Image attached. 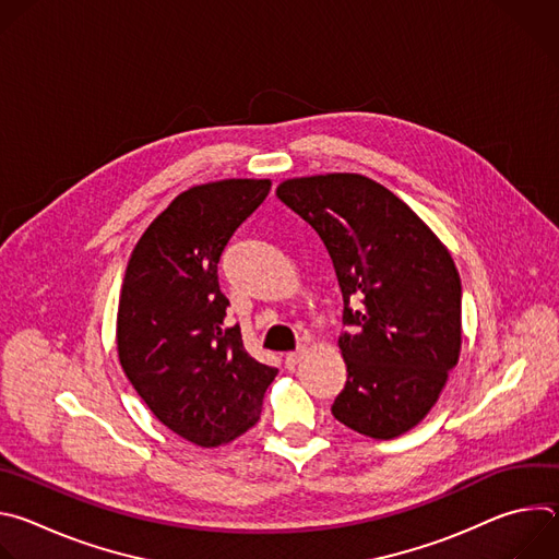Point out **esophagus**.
I'll return each instance as SVG.
<instances>
[{
	"label": "esophagus",
	"instance_id": "obj_1",
	"mask_svg": "<svg viewBox=\"0 0 559 559\" xmlns=\"http://www.w3.org/2000/svg\"><path fill=\"white\" fill-rule=\"evenodd\" d=\"M302 356H305V349H296V352H289L287 356H285V367L287 369H294L300 360H302Z\"/></svg>",
	"mask_w": 559,
	"mask_h": 559
}]
</instances>
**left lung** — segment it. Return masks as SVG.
Returning a JSON list of instances; mask_svg holds the SVG:
<instances>
[{"instance_id": "8db88e82", "label": "left lung", "mask_w": 559, "mask_h": 559, "mask_svg": "<svg viewBox=\"0 0 559 559\" xmlns=\"http://www.w3.org/2000/svg\"><path fill=\"white\" fill-rule=\"evenodd\" d=\"M278 199L332 257L343 294L345 389L332 414L391 440L436 405L462 345V285L425 221L384 186L349 173L287 179Z\"/></svg>"}]
</instances>
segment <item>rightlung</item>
Wrapping results in <instances>:
<instances>
[{
  "label": "right lung",
  "instance_id": "1",
  "mask_svg": "<svg viewBox=\"0 0 559 559\" xmlns=\"http://www.w3.org/2000/svg\"><path fill=\"white\" fill-rule=\"evenodd\" d=\"M270 188L225 179L181 192L139 238L121 285L117 352L128 380L170 431L205 449L259 423L278 373L246 352L241 328H227L218 287L227 241Z\"/></svg>",
  "mask_w": 559,
  "mask_h": 559
}]
</instances>
